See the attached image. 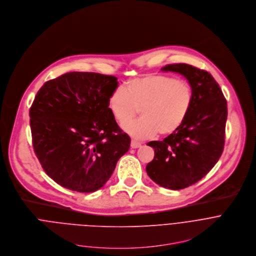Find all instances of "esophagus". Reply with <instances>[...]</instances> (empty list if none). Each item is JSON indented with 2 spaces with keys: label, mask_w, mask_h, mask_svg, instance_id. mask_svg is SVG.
<instances>
[{
  "label": "esophagus",
  "mask_w": 256,
  "mask_h": 256,
  "mask_svg": "<svg viewBox=\"0 0 256 256\" xmlns=\"http://www.w3.org/2000/svg\"><path fill=\"white\" fill-rule=\"evenodd\" d=\"M141 146V143L140 142H137L135 140H132L131 141V148H138Z\"/></svg>",
  "instance_id": "obj_1"
}]
</instances>
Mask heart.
I'll return each instance as SVG.
<instances>
[{
    "label": "heart",
    "mask_w": 256,
    "mask_h": 256,
    "mask_svg": "<svg viewBox=\"0 0 256 256\" xmlns=\"http://www.w3.org/2000/svg\"><path fill=\"white\" fill-rule=\"evenodd\" d=\"M192 103V84L166 74L133 78L125 90L114 88L108 98L109 110L120 124L134 118L140 108L142 118L123 125L124 130L137 139L176 133L186 120Z\"/></svg>",
    "instance_id": "obj_1"
}]
</instances>
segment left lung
I'll use <instances>...</instances> for the list:
<instances>
[{"label":"left lung","instance_id":"obj_1","mask_svg":"<svg viewBox=\"0 0 256 256\" xmlns=\"http://www.w3.org/2000/svg\"><path fill=\"white\" fill-rule=\"evenodd\" d=\"M162 70L186 76L194 90V103L182 126L162 141L147 143L154 158L146 166L149 178L170 190L188 188L205 176L222 156L227 100L215 78L205 70L172 64Z\"/></svg>","mask_w":256,"mask_h":256}]
</instances>
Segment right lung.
<instances>
[{
	"label": "right lung",
	"instance_id": "add662e5",
	"mask_svg": "<svg viewBox=\"0 0 256 256\" xmlns=\"http://www.w3.org/2000/svg\"><path fill=\"white\" fill-rule=\"evenodd\" d=\"M114 76L74 72L46 82L30 107L35 154L60 186L92 192L111 178L131 139L108 107Z\"/></svg>",
	"mask_w": 256,
	"mask_h": 256
}]
</instances>
